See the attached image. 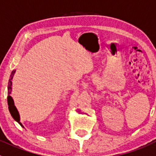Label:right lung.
Masks as SVG:
<instances>
[{
    "instance_id": "right-lung-1",
    "label": "right lung",
    "mask_w": 156,
    "mask_h": 156,
    "mask_svg": "<svg viewBox=\"0 0 156 156\" xmlns=\"http://www.w3.org/2000/svg\"><path fill=\"white\" fill-rule=\"evenodd\" d=\"M15 71H12V74H11V76H10V79L9 81H8V109H9V112L12 115V116L14 118V120H16L18 123L22 126V127H24L22 126V123H20V118H19V112L17 110L16 107L15 106V103H14V100L12 98V96L10 95L11 94V92H12V78H13L14 75H15Z\"/></svg>"
}]
</instances>
